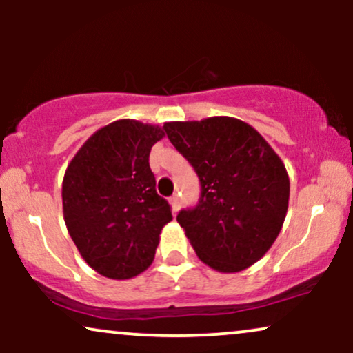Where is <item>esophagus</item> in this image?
Segmentation results:
<instances>
[{"mask_svg":"<svg viewBox=\"0 0 353 353\" xmlns=\"http://www.w3.org/2000/svg\"><path fill=\"white\" fill-rule=\"evenodd\" d=\"M169 202H171V208H172V212L176 214L177 210L181 209V197L179 196H172L171 199H169Z\"/></svg>","mask_w":353,"mask_h":353,"instance_id":"1","label":"esophagus"}]
</instances>
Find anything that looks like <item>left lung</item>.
Wrapping results in <instances>:
<instances>
[{
    "instance_id": "obj_1",
    "label": "left lung",
    "mask_w": 353,
    "mask_h": 353,
    "mask_svg": "<svg viewBox=\"0 0 353 353\" xmlns=\"http://www.w3.org/2000/svg\"><path fill=\"white\" fill-rule=\"evenodd\" d=\"M164 131L201 182L199 204L177 214L197 257L225 274L255 264L277 239L289 208L281 157L252 125L234 117L165 123Z\"/></svg>"
}]
</instances>
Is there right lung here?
<instances>
[{
  "mask_svg": "<svg viewBox=\"0 0 353 353\" xmlns=\"http://www.w3.org/2000/svg\"><path fill=\"white\" fill-rule=\"evenodd\" d=\"M163 137L159 125L114 121L89 137L68 165L64 222L84 261L104 277L124 281L144 272L161 230L172 221L149 168L151 148Z\"/></svg>",
  "mask_w": 353,
  "mask_h": 353,
  "instance_id": "right-lung-1",
  "label": "right lung"
}]
</instances>
